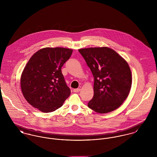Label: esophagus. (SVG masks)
<instances>
[{"instance_id": "1", "label": "esophagus", "mask_w": 157, "mask_h": 157, "mask_svg": "<svg viewBox=\"0 0 157 157\" xmlns=\"http://www.w3.org/2000/svg\"><path fill=\"white\" fill-rule=\"evenodd\" d=\"M80 89H79V88L73 90V92H75V93H77V92H80Z\"/></svg>"}]
</instances>
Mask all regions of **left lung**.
Instances as JSON below:
<instances>
[{
    "label": "left lung",
    "mask_w": 157,
    "mask_h": 157,
    "mask_svg": "<svg viewBox=\"0 0 157 157\" xmlns=\"http://www.w3.org/2000/svg\"><path fill=\"white\" fill-rule=\"evenodd\" d=\"M94 78V97L88 106L95 112L105 113L117 109L128 97L132 75L128 63L108 47L80 49Z\"/></svg>",
    "instance_id": "left-lung-1"
}]
</instances>
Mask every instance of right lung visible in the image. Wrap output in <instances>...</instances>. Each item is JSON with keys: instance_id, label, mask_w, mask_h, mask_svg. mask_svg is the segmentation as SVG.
<instances>
[{"instance_id": "1", "label": "right lung", "mask_w": 157, "mask_h": 157, "mask_svg": "<svg viewBox=\"0 0 157 157\" xmlns=\"http://www.w3.org/2000/svg\"><path fill=\"white\" fill-rule=\"evenodd\" d=\"M72 49L45 48L36 52L24 68L21 79L23 95L33 107L43 112L60 108L71 90L62 73Z\"/></svg>"}]
</instances>
